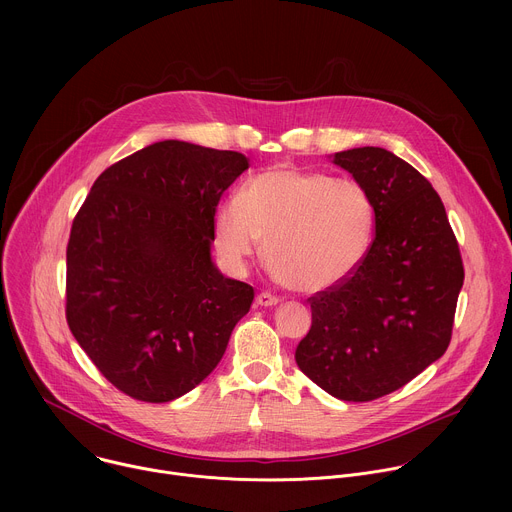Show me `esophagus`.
Returning a JSON list of instances; mask_svg holds the SVG:
<instances>
[{
    "instance_id": "34e87169",
    "label": "esophagus",
    "mask_w": 512,
    "mask_h": 512,
    "mask_svg": "<svg viewBox=\"0 0 512 512\" xmlns=\"http://www.w3.org/2000/svg\"><path fill=\"white\" fill-rule=\"evenodd\" d=\"M257 306H263V308H271V306H277L279 304V298L277 296H271L267 294V291H261V294L257 296Z\"/></svg>"
}]
</instances>
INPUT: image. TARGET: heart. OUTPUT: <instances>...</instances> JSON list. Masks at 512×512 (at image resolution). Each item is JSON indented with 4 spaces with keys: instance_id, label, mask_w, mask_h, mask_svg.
I'll return each mask as SVG.
<instances>
[{
    "instance_id": "1",
    "label": "heart",
    "mask_w": 512,
    "mask_h": 512,
    "mask_svg": "<svg viewBox=\"0 0 512 512\" xmlns=\"http://www.w3.org/2000/svg\"><path fill=\"white\" fill-rule=\"evenodd\" d=\"M214 245L241 271L263 239L265 259L287 287L316 294L344 283L367 257L375 208L354 180L316 170L271 166L214 212Z\"/></svg>"
}]
</instances>
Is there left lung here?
Instances as JSON below:
<instances>
[{
  "instance_id": "8db88e82",
  "label": "left lung",
  "mask_w": 512,
  "mask_h": 512,
  "mask_svg": "<svg viewBox=\"0 0 512 512\" xmlns=\"http://www.w3.org/2000/svg\"><path fill=\"white\" fill-rule=\"evenodd\" d=\"M332 162L369 192L375 239L344 283L310 298L312 328L296 362L332 397L362 403L401 389L446 352L464 265L442 198L411 164L371 145Z\"/></svg>"
}]
</instances>
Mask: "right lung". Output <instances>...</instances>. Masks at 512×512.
I'll list each match as a JSON object with an SVG mask.
<instances>
[{
	"label": "right lung",
	"instance_id": "1",
	"mask_svg": "<svg viewBox=\"0 0 512 512\" xmlns=\"http://www.w3.org/2000/svg\"><path fill=\"white\" fill-rule=\"evenodd\" d=\"M249 168L239 152L166 139L107 168L66 247V322L125 395L174 401L221 362L251 285L212 263L214 212Z\"/></svg>",
	"mask_w": 512,
	"mask_h": 512
}]
</instances>
